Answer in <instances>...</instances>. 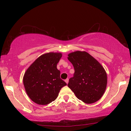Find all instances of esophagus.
<instances>
[{
  "mask_svg": "<svg viewBox=\"0 0 131 131\" xmlns=\"http://www.w3.org/2000/svg\"><path fill=\"white\" fill-rule=\"evenodd\" d=\"M65 81L66 82V84H68V83H69V79H66L65 80Z\"/></svg>",
  "mask_w": 131,
  "mask_h": 131,
  "instance_id": "obj_1",
  "label": "esophagus"
}]
</instances>
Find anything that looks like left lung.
<instances>
[{"label":"left lung","instance_id":"1","mask_svg":"<svg viewBox=\"0 0 131 131\" xmlns=\"http://www.w3.org/2000/svg\"><path fill=\"white\" fill-rule=\"evenodd\" d=\"M68 55V59L74 69L73 77L69 80V88L83 102H96L103 96L107 86V77L105 69L85 51H76Z\"/></svg>","mask_w":131,"mask_h":131}]
</instances>
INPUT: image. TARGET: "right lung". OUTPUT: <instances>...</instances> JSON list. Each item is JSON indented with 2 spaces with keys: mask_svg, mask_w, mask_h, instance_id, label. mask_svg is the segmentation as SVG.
I'll return each mask as SVG.
<instances>
[{
  "mask_svg": "<svg viewBox=\"0 0 131 131\" xmlns=\"http://www.w3.org/2000/svg\"><path fill=\"white\" fill-rule=\"evenodd\" d=\"M61 52L41 55L30 65L23 77V83L29 98L38 105H46L55 101L66 83L60 78L57 63Z\"/></svg>",
  "mask_w": 131,
  "mask_h": 131,
  "instance_id": "add662e5",
  "label": "right lung"
}]
</instances>
